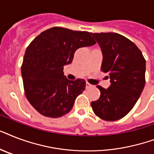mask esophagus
Instances as JSON below:
<instances>
[{"mask_svg":"<svg viewBox=\"0 0 154 154\" xmlns=\"http://www.w3.org/2000/svg\"><path fill=\"white\" fill-rule=\"evenodd\" d=\"M91 87H93V85L89 84V82H86V84H85V88H86V89H89V88H91Z\"/></svg>","mask_w":154,"mask_h":154,"instance_id":"34e87169","label":"esophagus"}]
</instances>
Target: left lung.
Segmentation results:
<instances>
[{
	"label": "left lung",
	"instance_id": "left-lung-1",
	"mask_svg": "<svg viewBox=\"0 0 154 154\" xmlns=\"http://www.w3.org/2000/svg\"><path fill=\"white\" fill-rule=\"evenodd\" d=\"M103 54L101 70L109 75L108 89L97 85L98 100L92 101L94 113L109 122L124 117L134 108L146 84V60L136 45L116 32L92 33Z\"/></svg>",
	"mask_w": 154,
	"mask_h": 154
}]
</instances>
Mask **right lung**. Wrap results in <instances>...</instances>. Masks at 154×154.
<instances>
[{
    "label": "right lung",
    "mask_w": 154,
    "mask_h": 154,
    "mask_svg": "<svg viewBox=\"0 0 154 154\" xmlns=\"http://www.w3.org/2000/svg\"><path fill=\"white\" fill-rule=\"evenodd\" d=\"M96 43L89 32L53 27L39 34L27 47L21 74L26 98L37 112L49 117H62L85 89L83 79L70 81L64 66L75 51Z\"/></svg>",
    "instance_id": "obj_1"
}]
</instances>
